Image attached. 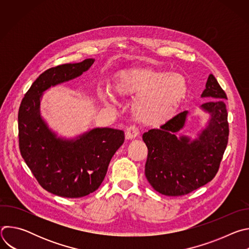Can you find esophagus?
<instances>
[{"label": "esophagus", "instance_id": "1", "mask_svg": "<svg viewBox=\"0 0 249 249\" xmlns=\"http://www.w3.org/2000/svg\"><path fill=\"white\" fill-rule=\"evenodd\" d=\"M139 135V129L135 125H131L126 129L125 132V137L127 140H132L135 139Z\"/></svg>", "mask_w": 249, "mask_h": 249}]
</instances>
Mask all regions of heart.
<instances>
[{"label": "heart", "instance_id": "b5f03b06", "mask_svg": "<svg viewBox=\"0 0 249 249\" xmlns=\"http://www.w3.org/2000/svg\"><path fill=\"white\" fill-rule=\"evenodd\" d=\"M114 90L124 97H138L134 112L139 121L160 126L179 108L187 94V84L179 74L138 67L114 78Z\"/></svg>", "mask_w": 249, "mask_h": 249}]
</instances>
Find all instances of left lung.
<instances>
[{
    "label": "left lung",
    "mask_w": 249,
    "mask_h": 249,
    "mask_svg": "<svg viewBox=\"0 0 249 249\" xmlns=\"http://www.w3.org/2000/svg\"><path fill=\"white\" fill-rule=\"evenodd\" d=\"M202 97H210L202 108L211 119L199 138H177L184 126L187 111L172 117L160 129L143 134L148 147L145 174L152 187L166 196L186 195L210 182L219 171L229 141V122L225 90L212 74Z\"/></svg>",
    "instance_id": "1"
}]
</instances>
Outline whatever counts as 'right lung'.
Here are the masks:
<instances>
[{"instance_id":"1","label":"right lung","mask_w":249,"mask_h":249,"mask_svg":"<svg viewBox=\"0 0 249 249\" xmlns=\"http://www.w3.org/2000/svg\"><path fill=\"white\" fill-rule=\"evenodd\" d=\"M93 62L89 58L46 70L26 91L18 109L20 155L40 186L61 197L80 198L94 192L125 140L122 130L96 128L76 141H64L56 138L40 117L42 92L81 76Z\"/></svg>"}]
</instances>
